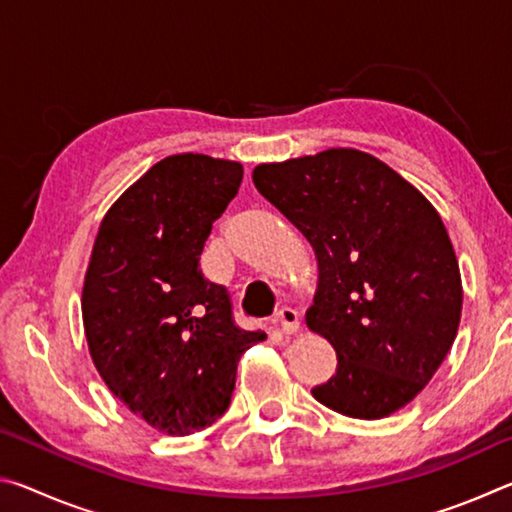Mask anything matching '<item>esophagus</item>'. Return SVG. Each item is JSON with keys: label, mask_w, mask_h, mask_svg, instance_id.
I'll return each instance as SVG.
<instances>
[{"label": "esophagus", "mask_w": 512, "mask_h": 512, "mask_svg": "<svg viewBox=\"0 0 512 512\" xmlns=\"http://www.w3.org/2000/svg\"><path fill=\"white\" fill-rule=\"evenodd\" d=\"M273 325L280 329L282 334H296L300 329V316L296 309L291 307H282L280 311H277L275 318H273Z\"/></svg>", "instance_id": "obj_1"}]
</instances>
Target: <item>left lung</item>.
Segmentation results:
<instances>
[{
	"label": "left lung",
	"mask_w": 512,
	"mask_h": 512,
	"mask_svg": "<svg viewBox=\"0 0 512 512\" xmlns=\"http://www.w3.org/2000/svg\"><path fill=\"white\" fill-rule=\"evenodd\" d=\"M253 183L316 253L305 320L339 363L311 395L359 420L400 411L436 375L461 323V271L436 207L357 149L257 164Z\"/></svg>",
	"instance_id": "left-lung-1"
}]
</instances>
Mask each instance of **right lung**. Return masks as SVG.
<instances>
[{"label": "right lung", "mask_w": 512, "mask_h": 512, "mask_svg": "<svg viewBox=\"0 0 512 512\" xmlns=\"http://www.w3.org/2000/svg\"><path fill=\"white\" fill-rule=\"evenodd\" d=\"M241 178L239 162L203 153L153 164L103 216L85 271L94 368L128 411L169 436L221 418L241 354L266 339L235 325L228 291L198 266Z\"/></svg>", "instance_id": "right-lung-1"}]
</instances>
